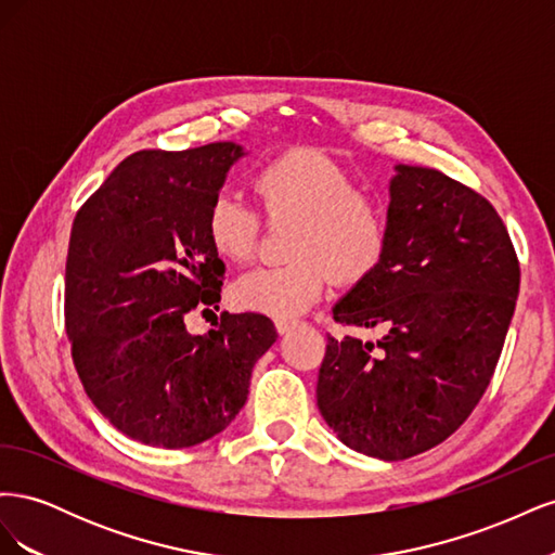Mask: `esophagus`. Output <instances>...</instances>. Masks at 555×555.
<instances>
[{
	"mask_svg": "<svg viewBox=\"0 0 555 555\" xmlns=\"http://www.w3.org/2000/svg\"><path fill=\"white\" fill-rule=\"evenodd\" d=\"M296 324H298L296 319H289V317H278V319H275V328H278V333H289Z\"/></svg>",
	"mask_w": 555,
	"mask_h": 555,
	"instance_id": "34e87169",
	"label": "esophagus"
}]
</instances>
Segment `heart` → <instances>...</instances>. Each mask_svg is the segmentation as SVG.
<instances>
[{
    "label": "heart",
    "instance_id": "b5f03b06",
    "mask_svg": "<svg viewBox=\"0 0 555 555\" xmlns=\"http://www.w3.org/2000/svg\"><path fill=\"white\" fill-rule=\"evenodd\" d=\"M255 192L268 215L300 222L292 233V261L255 268L233 284V300L243 310L296 317L317 304L331 275L351 284L382 261L389 241L384 204L319 150H289L266 162L255 176ZM206 231L222 259L247 263L257 255L261 215L238 194L220 192L208 208Z\"/></svg>",
    "mask_w": 555,
    "mask_h": 555
}]
</instances>
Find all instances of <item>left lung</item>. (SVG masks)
Returning a JSON list of instances; mask_svg holds the SVG:
<instances>
[{
	"mask_svg": "<svg viewBox=\"0 0 555 555\" xmlns=\"http://www.w3.org/2000/svg\"><path fill=\"white\" fill-rule=\"evenodd\" d=\"M389 241L333 319L384 338L328 335L317 405L354 451L402 461L444 442L477 408L518 296V259L495 208L467 184L398 164Z\"/></svg>",
	"mask_w": 555,
	"mask_h": 555,
	"instance_id": "left-lung-1",
	"label": "left lung"
}]
</instances>
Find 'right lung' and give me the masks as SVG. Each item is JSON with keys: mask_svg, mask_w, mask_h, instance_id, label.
<instances>
[{"mask_svg": "<svg viewBox=\"0 0 555 555\" xmlns=\"http://www.w3.org/2000/svg\"><path fill=\"white\" fill-rule=\"evenodd\" d=\"M236 143L129 155L76 212L64 326L86 393L127 438L194 447L247 400L251 367L278 338L268 317L220 314L208 335L184 317L220 304L224 263L206 231Z\"/></svg>", "mask_w": 555, "mask_h": 555, "instance_id": "add662e5", "label": "right lung"}]
</instances>
